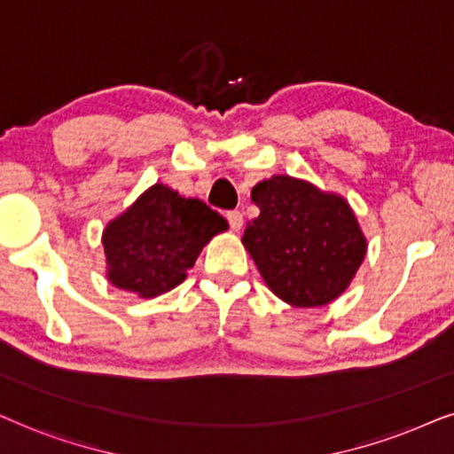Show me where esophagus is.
<instances>
[{
  "mask_svg": "<svg viewBox=\"0 0 454 454\" xmlns=\"http://www.w3.org/2000/svg\"><path fill=\"white\" fill-rule=\"evenodd\" d=\"M226 220H228V223H231V228L234 232H239L240 228H243V214H240V211H226Z\"/></svg>",
  "mask_w": 454,
  "mask_h": 454,
  "instance_id": "obj_1",
  "label": "esophagus"
}]
</instances>
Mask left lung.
Segmentation results:
<instances>
[{"label":"left lung","instance_id":"left-lung-1","mask_svg":"<svg viewBox=\"0 0 454 454\" xmlns=\"http://www.w3.org/2000/svg\"><path fill=\"white\" fill-rule=\"evenodd\" d=\"M259 207L243 243L271 293L294 307L334 301L365 257V239L344 199L290 176L253 186Z\"/></svg>","mask_w":454,"mask_h":454}]
</instances>
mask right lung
Segmentation results:
<instances>
[{
	"label": "right lung",
	"instance_id": "add662e5",
	"mask_svg": "<svg viewBox=\"0 0 454 454\" xmlns=\"http://www.w3.org/2000/svg\"><path fill=\"white\" fill-rule=\"evenodd\" d=\"M226 228L228 222L209 205L153 184L107 223V278L145 299L168 293L184 280L209 239Z\"/></svg>",
	"mask_w": 454,
	"mask_h": 454
}]
</instances>
